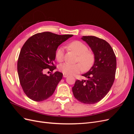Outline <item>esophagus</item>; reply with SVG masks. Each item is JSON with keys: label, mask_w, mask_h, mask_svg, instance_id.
I'll return each instance as SVG.
<instances>
[{"label": "esophagus", "mask_w": 134, "mask_h": 134, "mask_svg": "<svg viewBox=\"0 0 134 134\" xmlns=\"http://www.w3.org/2000/svg\"><path fill=\"white\" fill-rule=\"evenodd\" d=\"M68 76V74H63V76L64 77V78H66V77Z\"/></svg>", "instance_id": "1"}]
</instances>
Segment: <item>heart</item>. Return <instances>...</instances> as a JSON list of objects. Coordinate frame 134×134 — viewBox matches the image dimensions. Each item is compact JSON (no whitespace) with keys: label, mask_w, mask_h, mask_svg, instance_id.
Masks as SVG:
<instances>
[{"label":"heart","mask_w":134,"mask_h":134,"mask_svg":"<svg viewBox=\"0 0 134 134\" xmlns=\"http://www.w3.org/2000/svg\"><path fill=\"white\" fill-rule=\"evenodd\" d=\"M68 47L78 55L76 62L82 65L84 70H87L92 66L94 63L95 56L93 52L88 50L84 43L79 41H72L68 44ZM64 51L63 47L58 48L55 53V57L59 62H62L64 59ZM80 63V64H81ZM80 63L70 64L64 63L59 66L60 71L66 74H74L82 70V66Z\"/></svg>","instance_id":"obj_1"}]
</instances>
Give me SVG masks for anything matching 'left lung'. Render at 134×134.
Returning <instances> with one entry per match:
<instances>
[{
  "mask_svg": "<svg viewBox=\"0 0 134 134\" xmlns=\"http://www.w3.org/2000/svg\"><path fill=\"white\" fill-rule=\"evenodd\" d=\"M95 56L91 69L82 75L87 80H76L72 88L75 98L84 104H94L102 99L114 82L116 58L112 47L104 40L96 36H83Z\"/></svg>",
  "mask_w": 134,
  "mask_h": 134,
  "instance_id": "1",
  "label": "left lung"
}]
</instances>
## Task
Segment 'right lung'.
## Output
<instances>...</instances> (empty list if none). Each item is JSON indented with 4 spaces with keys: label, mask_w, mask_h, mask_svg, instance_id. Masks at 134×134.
Here are the masks:
<instances>
[{
    "label": "right lung",
    "mask_w": 134,
    "mask_h": 134,
    "mask_svg": "<svg viewBox=\"0 0 134 134\" xmlns=\"http://www.w3.org/2000/svg\"><path fill=\"white\" fill-rule=\"evenodd\" d=\"M72 36L44 32L32 36L23 44L18 59L17 70L20 84L28 98L41 102L53 94L63 73L56 71L48 76L43 71L49 69L52 72L55 69L56 50Z\"/></svg>",
    "instance_id": "obj_1"
}]
</instances>
